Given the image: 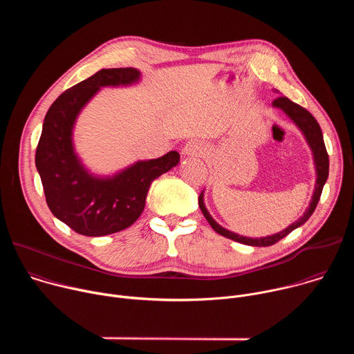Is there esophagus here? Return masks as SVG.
Segmentation results:
<instances>
[{"label":"esophagus","instance_id":"34e87169","mask_svg":"<svg viewBox=\"0 0 354 354\" xmlns=\"http://www.w3.org/2000/svg\"><path fill=\"white\" fill-rule=\"evenodd\" d=\"M205 147L201 145L198 141H189L183 147V154L187 157H201L205 154Z\"/></svg>","mask_w":354,"mask_h":354}]
</instances>
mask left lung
I'll return each instance as SVG.
<instances>
[{"instance_id":"left-lung-1","label":"left lung","mask_w":354,"mask_h":354,"mask_svg":"<svg viewBox=\"0 0 354 354\" xmlns=\"http://www.w3.org/2000/svg\"><path fill=\"white\" fill-rule=\"evenodd\" d=\"M272 104H273L274 108L281 109L301 129V131L304 133V136H306V138H307V141H308V144L313 149V153H314V161H315V168H317V185H315V192H314L313 200H311L310 207L307 209V212L301 216V218H298L288 228L280 231L279 234L265 236V238H248V236H241L238 234H234V232L223 228L221 225H218L205 207L203 192H201L200 196H198V207H200L201 213H203V216L206 217V220L209 221V224L212 225V228L216 232H218L220 235H223L225 238H230L232 241H236V242H241V243H245V245H252V246H270V245H274L276 242H279L280 239L287 236L291 231H294L295 228H298L299 225L304 224L311 217V214L315 212V207L318 205L324 185H325V182L328 179V174H329V157H328V153H326V147H325V142H324V136H322L321 127H319L318 122L315 120V118L306 108H302V106L294 104L292 100H290L287 96H277Z\"/></svg>"}]
</instances>
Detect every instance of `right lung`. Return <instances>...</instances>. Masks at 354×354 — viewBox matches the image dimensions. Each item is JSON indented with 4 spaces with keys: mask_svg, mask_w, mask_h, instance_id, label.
<instances>
[{
    "mask_svg": "<svg viewBox=\"0 0 354 354\" xmlns=\"http://www.w3.org/2000/svg\"><path fill=\"white\" fill-rule=\"evenodd\" d=\"M136 68H104L64 91L48 108L35 162L46 203L60 221L86 236H102L130 227L142 213L151 182L178 165L179 154L138 161L113 178L89 175L73 148V127L80 111L100 86L138 81Z\"/></svg>",
    "mask_w": 354,
    "mask_h": 354,
    "instance_id": "obj_1",
    "label": "right lung"
}]
</instances>
